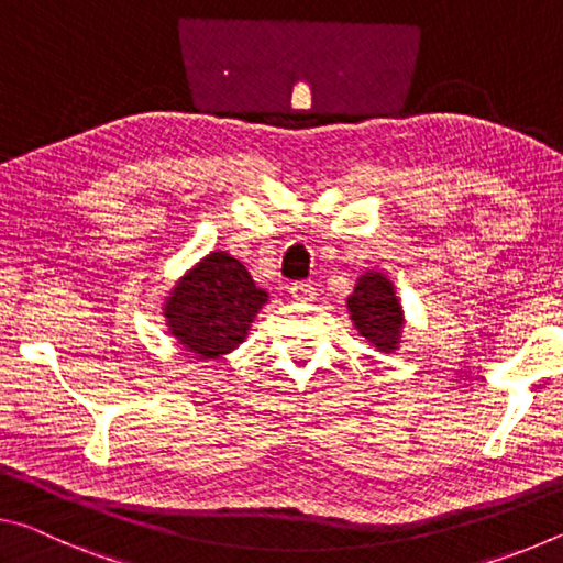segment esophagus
<instances>
[{"label":"esophagus","mask_w":563,"mask_h":563,"mask_svg":"<svg viewBox=\"0 0 563 563\" xmlns=\"http://www.w3.org/2000/svg\"><path fill=\"white\" fill-rule=\"evenodd\" d=\"M289 294H291V299H297V301H311V299H314V284H311V282H294L289 287Z\"/></svg>","instance_id":"esophagus-1"}]
</instances>
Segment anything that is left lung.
<instances>
[{
    "mask_svg": "<svg viewBox=\"0 0 563 563\" xmlns=\"http://www.w3.org/2000/svg\"><path fill=\"white\" fill-rule=\"evenodd\" d=\"M346 307L358 334L366 336L374 346H379V352H391L399 344L401 303L386 276H362Z\"/></svg>",
    "mask_w": 563,
    "mask_h": 563,
    "instance_id": "left-lung-1",
    "label": "left lung"
}]
</instances>
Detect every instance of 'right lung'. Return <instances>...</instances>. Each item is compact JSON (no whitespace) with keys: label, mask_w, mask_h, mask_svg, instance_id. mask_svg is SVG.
Segmentation results:
<instances>
[{"label":"right lung","mask_w":563,"mask_h":563,"mask_svg":"<svg viewBox=\"0 0 563 563\" xmlns=\"http://www.w3.org/2000/svg\"><path fill=\"white\" fill-rule=\"evenodd\" d=\"M266 291L234 256L211 252L172 291L167 321L172 334L201 358L227 354L244 342Z\"/></svg>","instance_id":"obj_1"}]
</instances>
